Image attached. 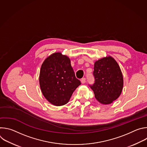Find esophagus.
<instances>
[{
	"mask_svg": "<svg viewBox=\"0 0 147 147\" xmlns=\"http://www.w3.org/2000/svg\"><path fill=\"white\" fill-rule=\"evenodd\" d=\"M86 78H82L81 80V82L82 84H85L86 82Z\"/></svg>",
	"mask_w": 147,
	"mask_h": 147,
	"instance_id": "34e87169",
	"label": "esophagus"
}]
</instances>
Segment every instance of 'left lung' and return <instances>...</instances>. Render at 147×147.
Here are the masks:
<instances>
[{"mask_svg":"<svg viewBox=\"0 0 147 147\" xmlns=\"http://www.w3.org/2000/svg\"><path fill=\"white\" fill-rule=\"evenodd\" d=\"M93 74L95 83L90 87L99 103L111 104L120 96L123 87V77L113 57L108 56L96 60Z\"/></svg>","mask_w":147,"mask_h":147,"instance_id":"8db88e82","label":"left lung"}]
</instances>
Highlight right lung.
Returning <instances> with one entry per match:
<instances>
[{"label":"right lung","mask_w":147,"mask_h":147,"mask_svg":"<svg viewBox=\"0 0 147 147\" xmlns=\"http://www.w3.org/2000/svg\"><path fill=\"white\" fill-rule=\"evenodd\" d=\"M39 81L44 97L57 107L68 103L81 84L75 76L70 58L60 52L53 53L45 59L40 67Z\"/></svg>","instance_id":"right-lung-1"}]
</instances>
